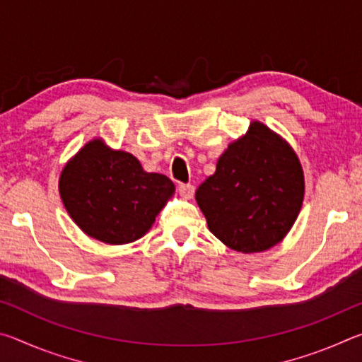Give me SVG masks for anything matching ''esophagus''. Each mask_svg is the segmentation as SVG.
<instances>
[{"mask_svg":"<svg viewBox=\"0 0 362 362\" xmlns=\"http://www.w3.org/2000/svg\"><path fill=\"white\" fill-rule=\"evenodd\" d=\"M179 193L183 199H192L194 194V187L189 185V183H180Z\"/></svg>","mask_w":362,"mask_h":362,"instance_id":"1","label":"esophagus"}]
</instances>
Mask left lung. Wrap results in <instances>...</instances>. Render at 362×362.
<instances>
[{
    "label": "left lung",
    "instance_id": "obj_1",
    "mask_svg": "<svg viewBox=\"0 0 362 362\" xmlns=\"http://www.w3.org/2000/svg\"><path fill=\"white\" fill-rule=\"evenodd\" d=\"M305 177L289 142L260 121L228 145L217 169L196 189L211 233L244 254L286 238L302 209Z\"/></svg>",
    "mask_w": 362,
    "mask_h": 362
}]
</instances>
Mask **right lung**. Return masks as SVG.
I'll return each instance as SVG.
<instances>
[{"mask_svg": "<svg viewBox=\"0 0 362 362\" xmlns=\"http://www.w3.org/2000/svg\"><path fill=\"white\" fill-rule=\"evenodd\" d=\"M59 193L84 235L119 246L151 228L175 187L166 175L145 173L131 153L110 148L97 137L65 164Z\"/></svg>", "mask_w": 362, "mask_h": 362, "instance_id": "add662e5", "label": "right lung"}]
</instances>
